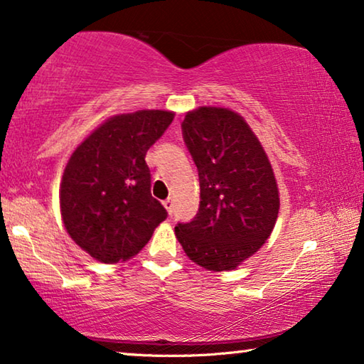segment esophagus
Listing matches in <instances>:
<instances>
[{
    "mask_svg": "<svg viewBox=\"0 0 364 364\" xmlns=\"http://www.w3.org/2000/svg\"><path fill=\"white\" fill-rule=\"evenodd\" d=\"M164 205H165V209H166L168 214H171L173 209H175V204H173V199H171V198L165 199V200H164Z\"/></svg>",
    "mask_w": 364,
    "mask_h": 364,
    "instance_id": "1",
    "label": "esophagus"
}]
</instances>
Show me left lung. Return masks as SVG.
<instances>
[{
	"label": "left lung",
	"instance_id": "left-lung-1",
	"mask_svg": "<svg viewBox=\"0 0 364 364\" xmlns=\"http://www.w3.org/2000/svg\"><path fill=\"white\" fill-rule=\"evenodd\" d=\"M198 166L199 213L175 235L188 258L209 271H230L268 240L279 214V189L262 142L240 114L200 106L181 124Z\"/></svg>",
	"mask_w": 364,
	"mask_h": 364
}]
</instances>
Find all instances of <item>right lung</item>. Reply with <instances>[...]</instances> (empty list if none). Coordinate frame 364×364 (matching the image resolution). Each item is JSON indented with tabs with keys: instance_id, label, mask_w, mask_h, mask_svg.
Here are the masks:
<instances>
[{
	"instance_id": "obj_1",
	"label": "right lung",
	"mask_w": 364,
	"mask_h": 364,
	"mask_svg": "<svg viewBox=\"0 0 364 364\" xmlns=\"http://www.w3.org/2000/svg\"><path fill=\"white\" fill-rule=\"evenodd\" d=\"M173 117L165 109L116 114L70 155L60 183L62 220L72 240L97 262H127L165 220V208L150 194L145 154Z\"/></svg>"
}]
</instances>
